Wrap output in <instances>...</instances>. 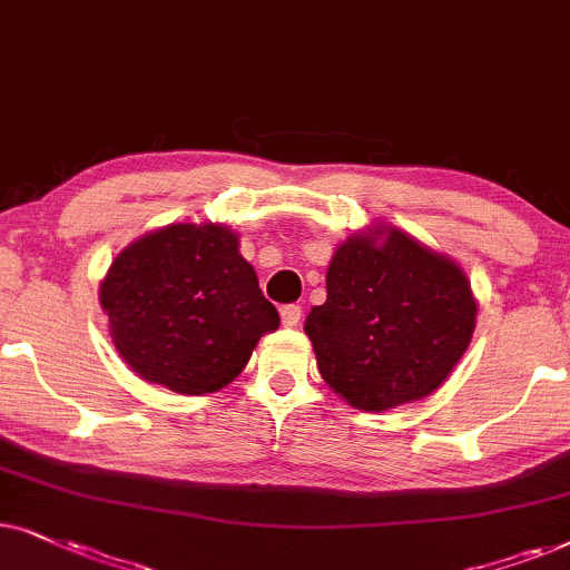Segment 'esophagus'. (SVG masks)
Masks as SVG:
<instances>
[{"instance_id": "1", "label": "esophagus", "mask_w": 570, "mask_h": 570, "mask_svg": "<svg viewBox=\"0 0 570 570\" xmlns=\"http://www.w3.org/2000/svg\"><path fill=\"white\" fill-rule=\"evenodd\" d=\"M299 321H302V307L297 305L281 307V323H284L286 328H297Z\"/></svg>"}]
</instances>
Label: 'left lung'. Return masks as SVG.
Returning <instances> with one entry per match:
<instances>
[{
  "label": "left lung",
  "mask_w": 570,
  "mask_h": 570,
  "mask_svg": "<svg viewBox=\"0 0 570 570\" xmlns=\"http://www.w3.org/2000/svg\"><path fill=\"white\" fill-rule=\"evenodd\" d=\"M325 292L305 321L317 370L348 406L375 414L435 393L480 309L456 261L385 224L341 242Z\"/></svg>",
  "instance_id": "left-lung-1"
}]
</instances>
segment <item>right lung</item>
Returning <instances> with one entry per match:
<instances>
[{"label":"right lung","instance_id":"add662e5","mask_svg":"<svg viewBox=\"0 0 570 570\" xmlns=\"http://www.w3.org/2000/svg\"><path fill=\"white\" fill-rule=\"evenodd\" d=\"M109 336L142 381L181 396L237 377L278 309L226 224H169L130 242L98 286Z\"/></svg>","mask_w":570,"mask_h":570}]
</instances>
